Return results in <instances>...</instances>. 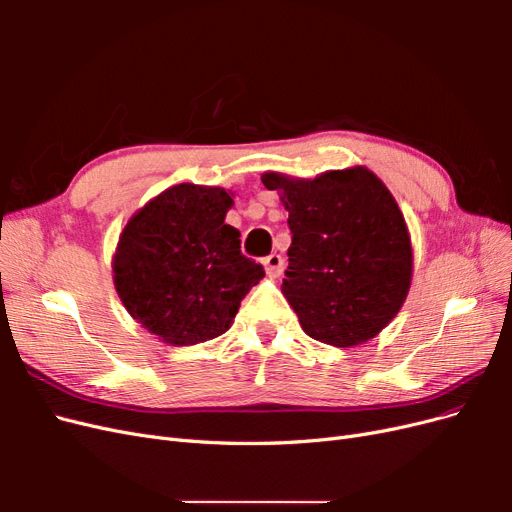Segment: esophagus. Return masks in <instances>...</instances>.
Listing matches in <instances>:
<instances>
[{
    "label": "esophagus",
    "instance_id": "esophagus-1",
    "mask_svg": "<svg viewBox=\"0 0 512 512\" xmlns=\"http://www.w3.org/2000/svg\"><path fill=\"white\" fill-rule=\"evenodd\" d=\"M262 265H265L269 277H280L284 273V258L280 254H269L267 258H262Z\"/></svg>",
    "mask_w": 512,
    "mask_h": 512
}]
</instances>
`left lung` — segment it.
Returning <instances> with one entry per match:
<instances>
[{
	"mask_svg": "<svg viewBox=\"0 0 512 512\" xmlns=\"http://www.w3.org/2000/svg\"><path fill=\"white\" fill-rule=\"evenodd\" d=\"M262 183L282 192L288 211L282 292L303 331L335 348L376 337L412 280L410 235L386 185L363 166L307 181L265 173Z\"/></svg>",
	"mask_w": 512,
	"mask_h": 512,
	"instance_id": "obj_1",
	"label": "left lung"
}]
</instances>
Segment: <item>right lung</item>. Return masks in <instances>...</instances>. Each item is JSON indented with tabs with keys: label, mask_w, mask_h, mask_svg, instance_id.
<instances>
[{
	"label": "right lung",
	"mask_w": 512,
	"mask_h": 512,
	"mask_svg": "<svg viewBox=\"0 0 512 512\" xmlns=\"http://www.w3.org/2000/svg\"><path fill=\"white\" fill-rule=\"evenodd\" d=\"M222 188L179 183L123 228L113 262L115 288L130 316L173 346L222 335L265 269L241 254V235L224 222Z\"/></svg>",
	"instance_id": "obj_1"
}]
</instances>
